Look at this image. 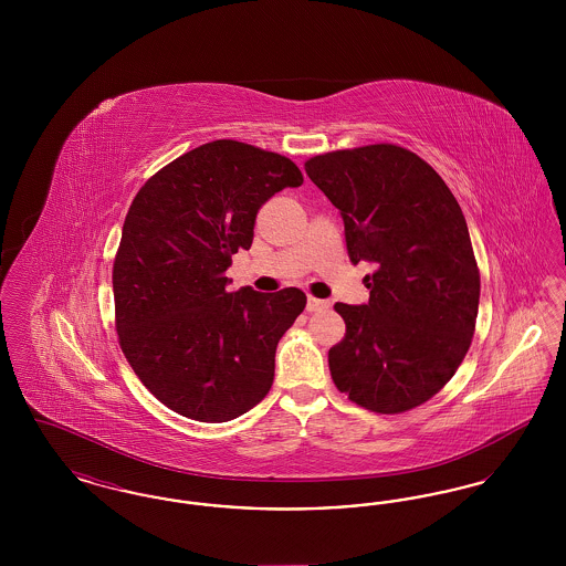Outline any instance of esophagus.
I'll list each match as a JSON object with an SVG mask.
<instances>
[{"label": "esophagus", "mask_w": 566, "mask_h": 566, "mask_svg": "<svg viewBox=\"0 0 566 566\" xmlns=\"http://www.w3.org/2000/svg\"><path fill=\"white\" fill-rule=\"evenodd\" d=\"M331 307V301L316 298V296H307V312H324Z\"/></svg>", "instance_id": "1"}]
</instances>
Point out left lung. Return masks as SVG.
Returning a JSON list of instances; mask_svg holds the SVG:
<instances>
[{"instance_id": "8db88e82", "label": "left lung", "mask_w": 566, "mask_h": 566, "mask_svg": "<svg viewBox=\"0 0 566 566\" xmlns=\"http://www.w3.org/2000/svg\"><path fill=\"white\" fill-rule=\"evenodd\" d=\"M310 180L339 210L369 301L335 303L346 337L328 350L335 386L377 413L429 401L471 346L480 271L457 197L431 165L392 144L318 155Z\"/></svg>"}]
</instances>
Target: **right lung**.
<instances>
[{"label":"right lung","mask_w":566,"mask_h":566,"mask_svg":"<svg viewBox=\"0 0 566 566\" xmlns=\"http://www.w3.org/2000/svg\"><path fill=\"white\" fill-rule=\"evenodd\" d=\"M301 185L291 159L216 139L135 195L112 271L116 331L142 384L176 413L227 422L270 392L277 342L307 298L229 293L224 271L252 245L261 206Z\"/></svg>","instance_id":"1"}]
</instances>
